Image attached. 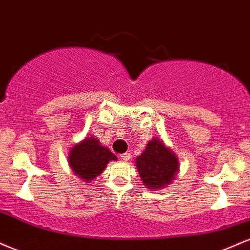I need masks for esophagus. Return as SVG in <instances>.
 Instances as JSON below:
<instances>
[{
	"label": "esophagus",
	"mask_w": 250,
	"mask_h": 250,
	"mask_svg": "<svg viewBox=\"0 0 250 250\" xmlns=\"http://www.w3.org/2000/svg\"><path fill=\"white\" fill-rule=\"evenodd\" d=\"M120 158H122L123 161H128L131 159V154L130 153H123L120 155Z\"/></svg>",
	"instance_id": "esophagus-1"
}]
</instances>
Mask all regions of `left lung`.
<instances>
[{
    "label": "left lung",
    "instance_id": "obj_1",
    "mask_svg": "<svg viewBox=\"0 0 250 250\" xmlns=\"http://www.w3.org/2000/svg\"><path fill=\"white\" fill-rule=\"evenodd\" d=\"M136 164L140 178L148 189L164 188L172 184L179 172L177 155L157 138L149 140Z\"/></svg>",
    "mask_w": 250,
    "mask_h": 250
}]
</instances>
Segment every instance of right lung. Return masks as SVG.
<instances>
[{
	"mask_svg": "<svg viewBox=\"0 0 250 250\" xmlns=\"http://www.w3.org/2000/svg\"><path fill=\"white\" fill-rule=\"evenodd\" d=\"M117 160V157L98 139L87 136L71 148L69 153V165L77 177L89 183L102 174L108 161Z\"/></svg>",
	"mask_w": 250,
	"mask_h": 250,
	"instance_id": "1",
	"label": "right lung"
}]
</instances>
